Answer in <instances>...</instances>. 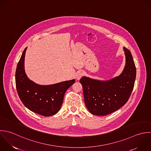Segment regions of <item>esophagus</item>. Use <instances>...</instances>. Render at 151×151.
<instances>
[{
    "label": "esophagus",
    "mask_w": 151,
    "mask_h": 151,
    "mask_svg": "<svg viewBox=\"0 0 151 151\" xmlns=\"http://www.w3.org/2000/svg\"><path fill=\"white\" fill-rule=\"evenodd\" d=\"M83 73L82 72H81V71L78 72L77 73H76V79H77V80H79V79L81 78V77L83 76Z\"/></svg>",
    "instance_id": "34e87169"
}]
</instances>
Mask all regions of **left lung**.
Returning <instances> with one entry per match:
<instances>
[{
	"label": "left lung",
	"instance_id": "8db88e82",
	"mask_svg": "<svg viewBox=\"0 0 151 151\" xmlns=\"http://www.w3.org/2000/svg\"><path fill=\"white\" fill-rule=\"evenodd\" d=\"M126 63L121 74L107 81L83 76L80 83L83 87L85 104L93 115L105 116L124 106L133 91L136 78V67L131 52L124 47Z\"/></svg>",
	"mask_w": 151,
	"mask_h": 151
}]
</instances>
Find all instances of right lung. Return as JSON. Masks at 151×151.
I'll return each mask as SVG.
<instances>
[{"mask_svg":"<svg viewBox=\"0 0 151 151\" xmlns=\"http://www.w3.org/2000/svg\"><path fill=\"white\" fill-rule=\"evenodd\" d=\"M27 47L17 63L15 81L18 95L23 105L31 111L44 116L56 114L62 105L64 95L75 80L66 81L49 85H40L29 79L24 67Z\"/></svg>","mask_w":151,"mask_h":151,"instance_id":"right-lung-1","label":"right lung"}]
</instances>
